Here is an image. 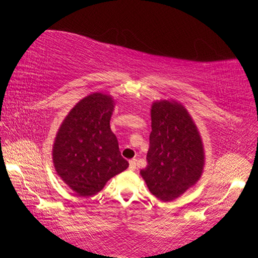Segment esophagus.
Listing matches in <instances>:
<instances>
[{"instance_id":"34e87169","label":"esophagus","mask_w":258,"mask_h":258,"mask_svg":"<svg viewBox=\"0 0 258 258\" xmlns=\"http://www.w3.org/2000/svg\"><path fill=\"white\" fill-rule=\"evenodd\" d=\"M136 166H137V160H130V168H131V170H136Z\"/></svg>"}]
</instances>
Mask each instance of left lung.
<instances>
[{
    "mask_svg": "<svg viewBox=\"0 0 258 258\" xmlns=\"http://www.w3.org/2000/svg\"><path fill=\"white\" fill-rule=\"evenodd\" d=\"M148 165L141 170L150 193L174 200L199 180L205 164L204 146L193 119L180 103L158 100L152 105Z\"/></svg>",
    "mask_w": 258,
    "mask_h": 258,
    "instance_id": "8db88e82",
    "label": "left lung"
}]
</instances>
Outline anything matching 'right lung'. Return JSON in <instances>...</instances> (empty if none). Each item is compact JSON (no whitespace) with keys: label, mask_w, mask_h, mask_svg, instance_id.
Instances as JSON below:
<instances>
[{"label":"right lung","mask_w":258,"mask_h":258,"mask_svg":"<svg viewBox=\"0 0 258 258\" xmlns=\"http://www.w3.org/2000/svg\"><path fill=\"white\" fill-rule=\"evenodd\" d=\"M114 99L92 93L67 115L53 144V164L64 183L80 197H92L125 171L116 136L110 128Z\"/></svg>","instance_id":"obj_1"}]
</instances>
